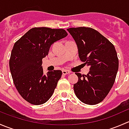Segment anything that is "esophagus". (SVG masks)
<instances>
[{
  "instance_id": "34e87169",
  "label": "esophagus",
  "mask_w": 129,
  "mask_h": 129,
  "mask_svg": "<svg viewBox=\"0 0 129 129\" xmlns=\"http://www.w3.org/2000/svg\"><path fill=\"white\" fill-rule=\"evenodd\" d=\"M71 72H70L69 71H68V70H62V74H63V75H67V74H69Z\"/></svg>"
}]
</instances>
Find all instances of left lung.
Segmentation results:
<instances>
[{
  "label": "left lung",
  "mask_w": 129,
  "mask_h": 129,
  "mask_svg": "<svg viewBox=\"0 0 129 129\" xmlns=\"http://www.w3.org/2000/svg\"><path fill=\"white\" fill-rule=\"evenodd\" d=\"M75 40L79 57L90 67L87 75L75 73L78 82L74 85L77 97L85 104L102 102L112 87L119 69V59L114 45L90 27L67 29Z\"/></svg>",
  "instance_id": "1"
}]
</instances>
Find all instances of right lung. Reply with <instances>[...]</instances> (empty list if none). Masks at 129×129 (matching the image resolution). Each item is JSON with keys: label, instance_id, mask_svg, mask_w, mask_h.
<instances>
[{"label": "right lung", "instance_id": "obj_1", "mask_svg": "<svg viewBox=\"0 0 129 129\" xmlns=\"http://www.w3.org/2000/svg\"><path fill=\"white\" fill-rule=\"evenodd\" d=\"M67 35L62 28L34 27L14 44L9 60L12 77L19 93L29 103L43 104L52 95L62 72L54 70L44 75L42 58L52 44Z\"/></svg>", "mask_w": 129, "mask_h": 129}]
</instances>
